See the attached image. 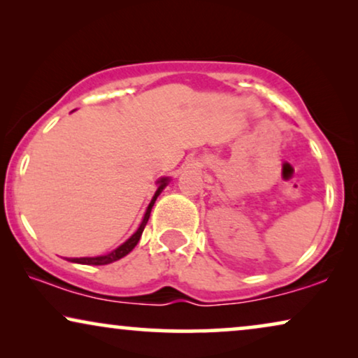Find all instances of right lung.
Wrapping results in <instances>:
<instances>
[{
    "label": "right lung",
    "mask_w": 358,
    "mask_h": 358,
    "mask_svg": "<svg viewBox=\"0 0 358 358\" xmlns=\"http://www.w3.org/2000/svg\"><path fill=\"white\" fill-rule=\"evenodd\" d=\"M169 178H161L156 180V184H158V189H156V192L153 195V199H151V202L148 207H146V212L143 215V220H141L140 227L136 231L131 234V236L127 239L125 243H122L119 248H115L114 251H110L109 254H104V256H96V257H71L68 259L70 262H76V264H85V266H106V264H110V262H115L119 261V259L125 257L127 254L130 251H134V248L138 244L140 238H141V233H143V229L146 227V223H148V218H150V213H151V208H153V205L156 202V199H158V195L163 192L166 185L169 184Z\"/></svg>",
    "instance_id": "right-lung-1"
}]
</instances>
